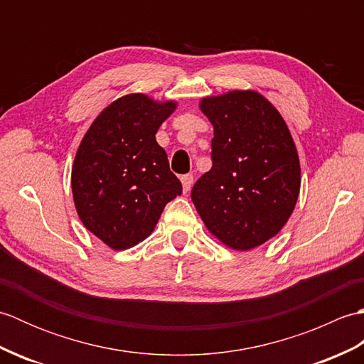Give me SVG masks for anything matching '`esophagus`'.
Returning <instances> with one entry per match:
<instances>
[{
    "label": "esophagus",
    "instance_id": "1",
    "mask_svg": "<svg viewBox=\"0 0 364 364\" xmlns=\"http://www.w3.org/2000/svg\"><path fill=\"white\" fill-rule=\"evenodd\" d=\"M192 183H194V175H192V173H188V175H183L181 176V184H183V191L184 192L191 191Z\"/></svg>",
    "mask_w": 364,
    "mask_h": 364
}]
</instances>
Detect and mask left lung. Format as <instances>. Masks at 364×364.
Masks as SVG:
<instances>
[{"mask_svg": "<svg viewBox=\"0 0 364 364\" xmlns=\"http://www.w3.org/2000/svg\"><path fill=\"white\" fill-rule=\"evenodd\" d=\"M214 128L213 167L191 192L208 231L247 252L277 236L296 208L300 161L282 114L257 90L200 100Z\"/></svg>", "mask_w": 364, "mask_h": 364, "instance_id": "left-lung-1", "label": "left lung"}]
</instances>
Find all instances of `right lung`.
Masks as SVG:
<instances>
[{
	"instance_id": "add662e5",
	"label": "right lung",
	"mask_w": 364,
	"mask_h": 364,
	"mask_svg": "<svg viewBox=\"0 0 364 364\" xmlns=\"http://www.w3.org/2000/svg\"><path fill=\"white\" fill-rule=\"evenodd\" d=\"M178 102L128 94L97 115L76 150L72 192L82 225L112 250L149 237L164 206L181 194L156 133Z\"/></svg>"
}]
</instances>
